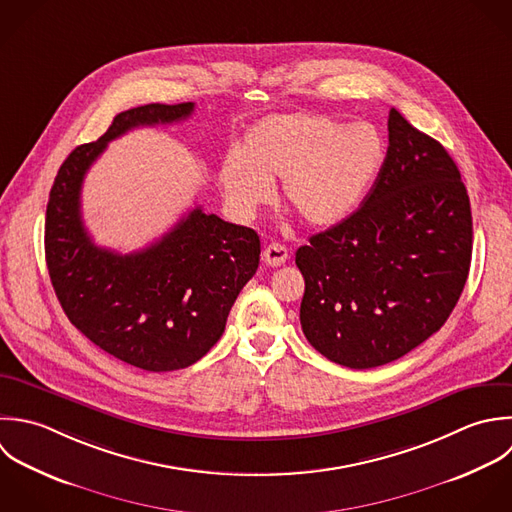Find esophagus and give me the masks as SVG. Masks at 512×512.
<instances>
[{
    "mask_svg": "<svg viewBox=\"0 0 512 512\" xmlns=\"http://www.w3.org/2000/svg\"><path fill=\"white\" fill-rule=\"evenodd\" d=\"M263 259H265L267 265L279 267V265H283L289 259V249L285 245H281V243H271V245L265 247Z\"/></svg>",
    "mask_w": 512,
    "mask_h": 512,
    "instance_id": "1",
    "label": "esophagus"
}]
</instances>
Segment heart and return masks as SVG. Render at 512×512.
<instances>
[{"label": "heart", "instance_id": "heart-1", "mask_svg": "<svg viewBox=\"0 0 512 512\" xmlns=\"http://www.w3.org/2000/svg\"><path fill=\"white\" fill-rule=\"evenodd\" d=\"M385 159V141L371 123H343L321 113H281L249 129L239 151L219 167L225 197L251 213L281 179L287 209L313 227L345 221L365 199Z\"/></svg>", "mask_w": 512, "mask_h": 512}]
</instances>
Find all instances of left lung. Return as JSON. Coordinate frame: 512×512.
<instances>
[{
  "label": "left lung",
  "instance_id": "left-lung-1",
  "mask_svg": "<svg viewBox=\"0 0 512 512\" xmlns=\"http://www.w3.org/2000/svg\"><path fill=\"white\" fill-rule=\"evenodd\" d=\"M473 217L447 149L389 111V149L361 207L295 253L301 327L329 361L401 359L453 313L469 277Z\"/></svg>",
  "mask_w": 512,
  "mask_h": 512
}]
</instances>
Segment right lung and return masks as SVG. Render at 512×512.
Returning a JSON list of instances; mask_svg holds the SVG:
<instances>
[{"label": "right lung", "mask_w": 512, "mask_h": 512, "mask_svg": "<svg viewBox=\"0 0 512 512\" xmlns=\"http://www.w3.org/2000/svg\"><path fill=\"white\" fill-rule=\"evenodd\" d=\"M193 103H149L115 115L93 143L61 163L45 213V261L67 319L99 349L151 373L197 363L223 335L229 311L259 267V235L191 209L149 247H97L81 219V185L107 143L141 125L187 119Z\"/></svg>", "instance_id": "obj_1"}]
</instances>
